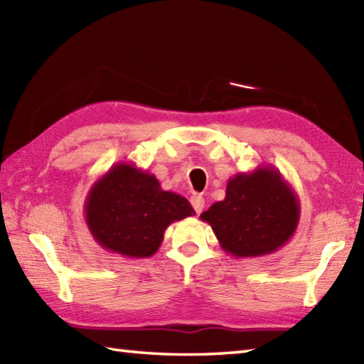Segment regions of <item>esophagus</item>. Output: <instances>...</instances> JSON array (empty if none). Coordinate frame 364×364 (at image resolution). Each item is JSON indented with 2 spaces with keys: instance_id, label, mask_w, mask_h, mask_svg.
<instances>
[{
  "instance_id": "obj_1",
  "label": "esophagus",
  "mask_w": 364,
  "mask_h": 364,
  "mask_svg": "<svg viewBox=\"0 0 364 364\" xmlns=\"http://www.w3.org/2000/svg\"><path fill=\"white\" fill-rule=\"evenodd\" d=\"M191 203H192V206H194L196 213L200 214V213L203 211V208H205V198L202 196H192Z\"/></svg>"
}]
</instances>
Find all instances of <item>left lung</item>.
Instances as JSON below:
<instances>
[{"label": "left lung", "mask_w": 364, "mask_h": 364, "mask_svg": "<svg viewBox=\"0 0 364 364\" xmlns=\"http://www.w3.org/2000/svg\"><path fill=\"white\" fill-rule=\"evenodd\" d=\"M200 219L211 225L225 253L235 258L277 252L294 236L300 219L296 192L274 166L237 173L227 183L225 198Z\"/></svg>", "instance_id": "left-lung-1"}]
</instances>
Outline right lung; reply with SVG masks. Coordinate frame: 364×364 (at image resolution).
<instances>
[{"instance_id":"1","label":"right lung","mask_w":364,"mask_h":364,"mask_svg":"<svg viewBox=\"0 0 364 364\" xmlns=\"http://www.w3.org/2000/svg\"><path fill=\"white\" fill-rule=\"evenodd\" d=\"M186 198L162 191L156 176L129 162H119L92 184L84 218L95 241L127 258L158 252L172 222L194 215Z\"/></svg>"}]
</instances>
